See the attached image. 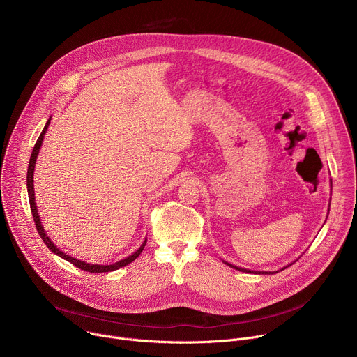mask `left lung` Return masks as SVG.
Masks as SVG:
<instances>
[{"label":"left lung","mask_w":357,"mask_h":357,"mask_svg":"<svg viewBox=\"0 0 357 357\" xmlns=\"http://www.w3.org/2000/svg\"><path fill=\"white\" fill-rule=\"evenodd\" d=\"M226 264H227V266H229V267H231V268H234V270H238V271H244V273H252V271H250V270H244V268H240V267H236V266H233V264H229V263H226ZM289 266H291V264H289ZM285 268H287V267H285ZM254 273H256V271H254ZM256 274H270V273H264V271H263V273H261V271H260V273H256Z\"/></svg>","instance_id":"1"}]
</instances>
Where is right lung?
<instances>
[{
	"mask_svg": "<svg viewBox=\"0 0 357 357\" xmlns=\"http://www.w3.org/2000/svg\"><path fill=\"white\" fill-rule=\"evenodd\" d=\"M49 123H50V119L47 120L46 126L43 127V130H42V132H40V135H39V138H38V141H36V144H35V146H33V149H32L29 165H28V175H26V186H28V196H29L31 212H32L33 222H35V226H36V230H38L39 236L42 237L43 243L49 247L50 251L58 254L59 257L65 259L66 261L72 263L75 267H77V268H80V270H83V271H89V273H94V274H98V273H110V271L119 270V268H121V267H124V266H128L130 263H132V261L139 256V254L142 252V250H144V247H145V244H146V240L141 244V247H139L135 252H132L131 256H128L127 259H124V260H121V261H117V263H114V264H110V266H100V264H89V263H84V261H80V260H77V259H73V257L68 256L66 252L61 251L52 241L49 240V237L46 236L45 230H43V227H42V225H40V219H39V216H38V211H36V205H35V196H33V195H35V192H33V171H35V162H36L38 152H39V148H40V145H42L43 135H45V132H46V130H47Z\"/></svg>",
	"mask_w": 357,
	"mask_h": 357,
	"instance_id": "right-lung-1",
	"label": "right lung"
}]
</instances>
